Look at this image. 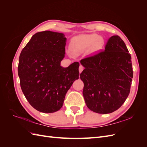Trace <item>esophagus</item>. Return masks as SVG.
Returning a JSON list of instances; mask_svg holds the SVG:
<instances>
[{
  "instance_id": "34e87169",
  "label": "esophagus",
  "mask_w": 147,
  "mask_h": 147,
  "mask_svg": "<svg viewBox=\"0 0 147 147\" xmlns=\"http://www.w3.org/2000/svg\"><path fill=\"white\" fill-rule=\"evenodd\" d=\"M83 69H84L82 65H80V67H79V72L81 73L82 71L83 70Z\"/></svg>"
}]
</instances>
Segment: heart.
<instances>
[{
    "instance_id": "b5f03b06",
    "label": "heart",
    "mask_w": 147,
    "mask_h": 147,
    "mask_svg": "<svg viewBox=\"0 0 147 147\" xmlns=\"http://www.w3.org/2000/svg\"><path fill=\"white\" fill-rule=\"evenodd\" d=\"M105 40L97 34H82L74 37L70 47L74 55H79L87 50L90 53H96L104 47Z\"/></svg>"
}]
</instances>
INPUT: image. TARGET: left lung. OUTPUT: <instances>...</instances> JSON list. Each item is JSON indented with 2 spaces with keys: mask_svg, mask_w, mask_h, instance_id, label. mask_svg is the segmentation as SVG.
I'll return each mask as SVG.
<instances>
[{
  "mask_svg": "<svg viewBox=\"0 0 147 147\" xmlns=\"http://www.w3.org/2000/svg\"><path fill=\"white\" fill-rule=\"evenodd\" d=\"M118 35L111 37L105 50L80 61L83 94L88 109L101 114L121 107L129 94L133 71L131 56Z\"/></svg>",
  "mask_w": 147,
  "mask_h": 147,
  "instance_id": "1",
  "label": "left lung"
}]
</instances>
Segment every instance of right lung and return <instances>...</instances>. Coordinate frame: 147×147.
Returning a JSON list of instances; mask_svg holds the SVG:
<instances>
[{
    "label": "right lung",
    "instance_id": "1",
    "mask_svg": "<svg viewBox=\"0 0 147 147\" xmlns=\"http://www.w3.org/2000/svg\"><path fill=\"white\" fill-rule=\"evenodd\" d=\"M67 38L63 33L45 30L34 34L21 51L18 72L26 99L43 113L57 112L67 92L79 78L78 62L63 67Z\"/></svg>",
    "mask_w": 147,
    "mask_h": 147
}]
</instances>
